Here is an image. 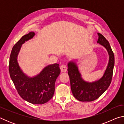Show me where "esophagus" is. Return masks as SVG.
<instances>
[{
	"label": "esophagus",
	"mask_w": 124,
	"mask_h": 124,
	"mask_svg": "<svg viewBox=\"0 0 124 124\" xmlns=\"http://www.w3.org/2000/svg\"><path fill=\"white\" fill-rule=\"evenodd\" d=\"M60 69L62 72H66L67 70V66L65 64H63L60 66Z\"/></svg>",
	"instance_id": "obj_1"
}]
</instances>
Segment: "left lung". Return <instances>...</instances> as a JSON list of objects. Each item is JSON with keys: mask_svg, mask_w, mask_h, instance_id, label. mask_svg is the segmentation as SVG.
I'll use <instances>...</instances> for the list:
<instances>
[{"mask_svg": "<svg viewBox=\"0 0 124 124\" xmlns=\"http://www.w3.org/2000/svg\"><path fill=\"white\" fill-rule=\"evenodd\" d=\"M97 43L107 50L109 61L104 74L101 78L93 83H87L81 78L77 64L73 62L68 64V73L70 77L72 93L77 100L81 102H90L97 99L101 96L112 81L114 66V54L108 41L103 35L98 33Z\"/></svg>", "mask_w": 124, "mask_h": 124, "instance_id": "8db88e82", "label": "left lung"}]
</instances>
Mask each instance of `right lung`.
Instances as JSON below:
<instances>
[{
	"label": "right lung",
	"mask_w": 124,
	"mask_h": 124,
	"mask_svg": "<svg viewBox=\"0 0 124 124\" xmlns=\"http://www.w3.org/2000/svg\"><path fill=\"white\" fill-rule=\"evenodd\" d=\"M33 32L23 36L15 44L10 54L9 70L10 77L18 93L23 99L32 104H44L51 99L54 92V84L60 73L59 64L47 66L33 78H29L21 70L17 55L25 41L34 36Z\"/></svg>",
	"instance_id": "obj_1"
}]
</instances>
